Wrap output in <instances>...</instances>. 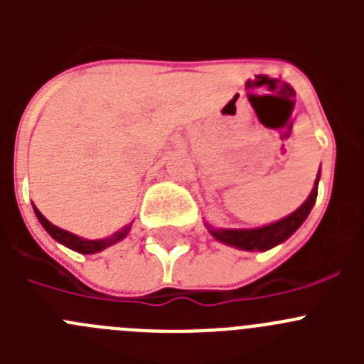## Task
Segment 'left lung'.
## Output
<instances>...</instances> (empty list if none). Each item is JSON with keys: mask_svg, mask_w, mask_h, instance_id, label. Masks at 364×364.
<instances>
[{"mask_svg": "<svg viewBox=\"0 0 364 364\" xmlns=\"http://www.w3.org/2000/svg\"><path fill=\"white\" fill-rule=\"evenodd\" d=\"M317 186H319V173H317V178H315V186L311 189L310 197L304 200V204L297 208L291 215L273 222V224H268V226L252 228V230H217V228L208 226V230H210V233L213 235L218 242L239 247V250H246V252H266V250H272L277 244L284 242L286 239H290L291 235L301 228L302 222L306 220V217L310 215L311 208L315 204V198H317Z\"/></svg>", "mask_w": 364, "mask_h": 364, "instance_id": "left-lung-1", "label": "left lung"}]
</instances>
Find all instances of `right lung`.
<instances>
[{"instance_id":"add662e5","label":"right lung","mask_w":364,"mask_h":364,"mask_svg":"<svg viewBox=\"0 0 364 364\" xmlns=\"http://www.w3.org/2000/svg\"><path fill=\"white\" fill-rule=\"evenodd\" d=\"M32 208H34V213H36L38 220L41 222V226L45 228V231H47V233H49L54 240H58V242L63 244V246L70 247V250H74V252L83 253V255L98 253V252H102V250H105V247L112 246V244L120 242V240L124 239L125 235L129 233V230H131V224H127V226L122 228L120 231H117V233L111 235V237H107V239L87 240V239H82V237H78V235H73V233H69V231L62 230V228L54 226V224H50V222L47 220V218L40 213V211H38L36 205H32Z\"/></svg>"}]
</instances>
